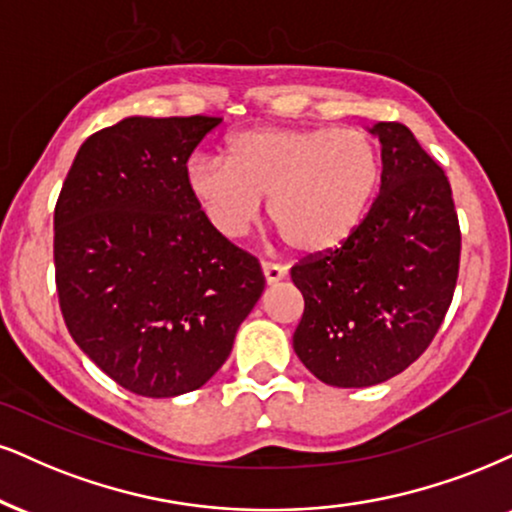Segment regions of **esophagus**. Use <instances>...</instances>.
<instances>
[{"label":"esophagus","instance_id":"1","mask_svg":"<svg viewBox=\"0 0 512 512\" xmlns=\"http://www.w3.org/2000/svg\"><path fill=\"white\" fill-rule=\"evenodd\" d=\"M263 277H266L268 285H273V282H280L282 277H287V268L285 266H277V263H270V261H263Z\"/></svg>","mask_w":512,"mask_h":512}]
</instances>
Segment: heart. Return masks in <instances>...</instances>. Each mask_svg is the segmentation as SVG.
<instances>
[{
	"label": "heart",
	"instance_id": "1",
	"mask_svg": "<svg viewBox=\"0 0 512 512\" xmlns=\"http://www.w3.org/2000/svg\"><path fill=\"white\" fill-rule=\"evenodd\" d=\"M382 180L380 149L358 128L258 125L227 140L223 156L187 163V187L213 230L242 239L263 199L294 251L320 256L356 235Z\"/></svg>",
	"mask_w": 512,
	"mask_h": 512
}]
</instances>
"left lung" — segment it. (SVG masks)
Segmentation results:
<instances>
[{
  "label": "left lung",
  "mask_w": 512,
  "mask_h": 512,
  "mask_svg": "<svg viewBox=\"0 0 512 512\" xmlns=\"http://www.w3.org/2000/svg\"><path fill=\"white\" fill-rule=\"evenodd\" d=\"M382 185L349 242L292 268L304 294L294 332L301 363L332 387L387 382L444 323L460 266V225L444 168L406 125L375 123Z\"/></svg>",
  "instance_id": "1"
}]
</instances>
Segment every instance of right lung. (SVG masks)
I'll return each mask as SVG.
<instances>
[{
    "label": "right lung",
    "instance_id": "1",
    "mask_svg": "<svg viewBox=\"0 0 512 512\" xmlns=\"http://www.w3.org/2000/svg\"><path fill=\"white\" fill-rule=\"evenodd\" d=\"M223 118H123L82 142L54 208L68 332L113 382L149 399L216 375L266 287L258 258L220 237L187 161Z\"/></svg>",
    "mask_w": 512,
    "mask_h": 512
}]
</instances>
